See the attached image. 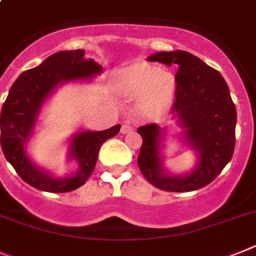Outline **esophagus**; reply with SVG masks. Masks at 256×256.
Listing matches in <instances>:
<instances>
[{
	"mask_svg": "<svg viewBox=\"0 0 256 256\" xmlns=\"http://www.w3.org/2000/svg\"><path fill=\"white\" fill-rule=\"evenodd\" d=\"M132 130H134V128H132V126H131V124H128V122H125V124H124L121 128L122 134H128V132H131Z\"/></svg>",
	"mask_w": 256,
	"mask_h": 256,
	"instance_id": "obj_1",
	"label": "esophagus"
}]
</instances>
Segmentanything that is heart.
Returning <instances> with one entry per match:
<instances>
[{
	"mask_svg": "<svg viewBox=\"0 0 256 256\" xmlns=\"http://www.w3.org/2000/svg\"><path fill=\"white\" fill-rule=\"evenodd\" d=\"M175 86L174 76L150 64L131 68L118 82L122 94L130 98L143 96L140 110L146 114H158L168 110L174 99Z\"/></svg>",
	"mask_w": 256,
	"mask_h": 256,
	"instance_id": "heart-1",
	"label": "heart"
}]
</instances>
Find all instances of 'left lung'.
I'll use <instances>...</instances> for the list:
<instances>
[{
  "instance_id": "8db88e82",
  "label": "left lung",
  "mask_w": 256,
  "mask_h": 256,
  "mask_svg": "<svg viewBox=\"0 0 256 256\" xmlns=\"http://www.w3.org/2000/svg\"><path fill=\"white\" fill-rule=\"evenodd\" d=\"M178 68L172 113L186 128V140L200 154L196 170L186 176H170L160 158V128L146 124L138 128L143 138L138 165L146 180L166 192H192L214 180L232 158L237 112L230 88L216 70L183 50L157 52L148 58Z\"/></svg>"
}]
</instances>
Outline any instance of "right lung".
<instances>
[{"label":"right lung","mask_w":256,"mask_h":256,"mask_svg":"<svg viewBox=\"0 0 256 256\" xmlns=\"http://www.w3.org/2000/svg\"><path fill=\"white\" fill-rule=\"evenodd\" d=\"M100 72L102 66L88 59L85 50L60 51L48 56L38 66L22 73L11 86L1 110L0 142L6 160L26 183L45 192L64 193L77 190L90 178L102 144L118 134L121 125L76 135L70 154L78 161L80 170L74 176L66 179H54L36 168L26 157L24 143L34 126L42 103L58 84L88 78Z\"/></svg>","instance_id":"right-lung-1"}]
</instances>
